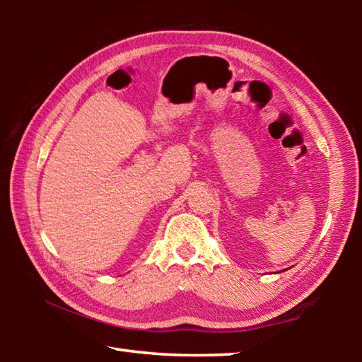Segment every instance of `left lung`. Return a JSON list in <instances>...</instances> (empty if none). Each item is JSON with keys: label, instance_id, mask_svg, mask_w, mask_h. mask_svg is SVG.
I'll return each instance as SVG.
<instances>
[{"label": "left lung", "instance_id": "left-lung-1", "mask_svg": "<svg viewBox=\"0 0 362 362\" xmlns=\"http://www.w3.org/2000/svg\"><path fill=\"white\" fill-rule=\"evenodd\" d=\"M284 272H286V269H284Z\"/></svg>", "mask_w": 362, "mask_h": 362}]
</instances>
